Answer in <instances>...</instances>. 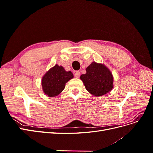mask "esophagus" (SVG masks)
Instances as JSON below:
<instances>
[{"instance_id":"esophagus-1","label":"esophagus","mask_w":153,"mask_h":153,"mask_svg":"<svg viewBox=\"0 0 153 153\" xmlns=\"http://www.w3.org/2000/svg\"><path fill=\"white\" fill-rule=\"evenodd\" d=\"M80 73L79 72V71H76L75 73V76L76 77V78H79L80 77Z\"/></svg>"}]
</instances>
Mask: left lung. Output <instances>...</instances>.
Segmentation results:
<instances>
[{
	"label": "left lung",
	"mask_w": 153,
	"mask_h": 153,
	"mask_svg": "<svg viewBox=\"0 0 153 153\" xmlns=\"http://www.w3.org/2000/svg\"><path fill=\"white\" fill-rule=\"evenodd\" d=\"M87 91L94 96L107 94L113 89L114 78L108 68L103 64L92 62L80 76Z\"/></svg>",
	"instance_id": "obj_1"
}]
</instances>
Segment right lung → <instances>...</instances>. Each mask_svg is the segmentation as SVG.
<instances>
[{"mask_svg":"<svg viewBox=\"0 0 153 153\" xmlns=\"http://www.w3.org/2000/svg\"><path fill=\"white\" fill-rule=\"evenodd\" d=\"M73 78L71 71H66L62 66L56 64L42 78L41 85L44 93L49 97L59 95L65 88L66 83Z\"/></svg>","mask_w":153,"mask_h":153,"instance_id":"add662e5","label":"right lung"}]
</instances>
